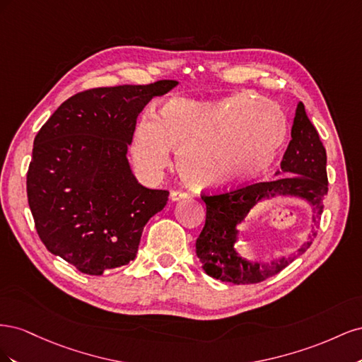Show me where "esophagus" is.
Here are the masks:
<instances>
[{"label": "esophagus", "instance_id": "obj_1", "mask_svg": "<svg viewBox=\"0 0 362 362\" xmlns=\"http://www.w3.org/2000/svg\"><path fill=\"white\" fill-rule=\"evenodd\" d=\"M187 193H185V192H182V190H172L170 192V199L172 201H175V202H177V201H181V199H185V198H187Z\"/></svg>", "mask_w": 362, "mask_h": 362}]
</instances>
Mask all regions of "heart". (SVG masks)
<instances>
[{
  "label": "heart",
  "instance_id": "1",
  "mask_svg": "<svg viewBox=\"0 0 362 362\" xmlns=\"http://www.w3.org/2000/svg\"><path fill=\"white\" fill-rule=\"evenodd\" d=\"M281 108L249 92L217 101L170 100L141 116L131 137V156L146 175H158L178 151V172L199 190H222L270 169L287 139Z\"/></svg>",
  "mask_w": 362,
  "mask_h": 362
}]
</instances>
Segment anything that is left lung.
<instances>
[{"instance_id":"obj_1","label":"left lung","mask_w":362,"mask_h":362,"mask_svg":"<svg viewBox=\"0 0 362 362\" xmlns=\"http://www.w3.org/2000/svg\"><path fill=\"white\" fill-rule=\"evenodd\" d=\"M278 178L252 182L242 187L205 194L201 198L206 206L205 225L196 240V255L206 275L237 286L258 284L275 276L282 269L308 249L313 238L303 243L294 255L273 259L267 264L249 262L234 247L238 238L237 226L257 204L273 196H298L313 206V222L319 223L323 201L327 194L326 149L315 127L306 116L302 103L296 108L291 140L281 161ZM317 233L313 231V235Z\"/></svg>"}]
</instances>
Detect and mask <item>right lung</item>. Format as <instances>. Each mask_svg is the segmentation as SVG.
<instances>
[{
	"label": "right lung",
	"instance_id": "obj_1",
	"mask_svg": "<svg viewBox=\"0 0 362 362\" xmlns=\"http://www.w3.org/2000/svg\"><path fill=\"white\" fill-rule=\"evenodd\" d=\"M178 81L96 87L71 96L39 129L27 172L28 205L51 254L86 275L136 258L168 190L139 184L127 160L137 116Z\"/></svg>",
	"mask_w": 362,
	"mask_h": 362
}]
</instances>
